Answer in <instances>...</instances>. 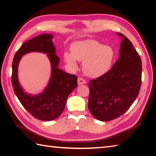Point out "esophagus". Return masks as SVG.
Listing matches in <instances>:
<instances>
[{
    "mask_svg": "<svg viewBox=\"0 0 156 156\" xmlns=\"http://www.w3.org/2000/svg\"><path fill=\"white\" fill-rule=\"evenodd\" d=\"M86 83H87V82H86V80H84V79L82 78H80V77H79V78H78V85L84 84H86Z\"/></svg>",
    "mask_w": 156,
    "mask_h": 156,
    "instance_id": "esophagus-1",
    "label": "esophagus"
}]
</instances>
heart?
<instances>
[{
    "label": "heart",
    "instance_id": "obj_1",
    "mask_svg": "<svg viewBox=\"0 0 156 156\" xmlns=\"http://www.w3.org/2000/svg\"><path fill=\"white\" fill-rule=\"evenodd\" d=\"M71 51L63 53V59L69 68L76 69L77 61L82 62V70L91 78L105 74L110 69L115 56V51L112 47L93 39L74 42Z\"/></svg>",
    "mask_w": 156,
    "mask_h": 156
}]
</instances>
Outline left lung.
<instances>
[{
  "mask_svg": "<svg viewBox=\"0 0 156 156\" xmlns=\"http://www.w3.org/2000/svg\"><path fill=\"white\" fill-rule=\"evenodd\" d=\"M122 37L120 57L112 68L90 81L88 107L97 120L107 122L120 117L138 96L141 84L142 63L139 53L126 36Z\"/></svg>",
  "mask_w": 156,
  "mask_h": 156,
  "instance_id": "1",
  "label": "left lung"
}]
</instances>
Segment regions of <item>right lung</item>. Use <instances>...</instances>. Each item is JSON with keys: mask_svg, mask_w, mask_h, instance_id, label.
<instances>
[{"mask_svg": "<svg viewBox=\"0 0 156 156\" xmlns=\"http://www.w3.org/2000/svg\"><path fill=\"white\" fill-rule=\"evenodd\" d=\"M53 38L52 34H42L24 42L15 53L12 63L11 82L15 94L30 114L43 121L53 120L59 117L65 108L68 95L77 87V77L58 68L59 58L56 55ZM31 51L47 54L51 66L48 86L38 95L25 92L18 80V66L21 57Z\"/></svg>", "mask_w": 156, "mask_h": 156, "instance_id": "add662e5", "label": "right lung"}]
</instances>
